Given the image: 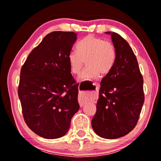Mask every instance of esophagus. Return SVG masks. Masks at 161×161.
I'll list each match as a JSON object with an SVG mask.
<instances>
[{
	"mask_svg": "<svg viewBox=\"0 0 161 161\" xmlns=\"http://www.w3.org/2000/svg\"><path fill=\"white\" fill-rule=\"evenodd\" d=\"M94 85L96 86V90L98 91L99 89H100V86H99V84H97V83H94ZM86 97H78V103L80 104V107H83L86 103Z\"/></svg>",
	"mask_w": 161,
	"mask_h": 161,
	"instance_id": "obj_1",
	"label": "esophagus"
}]
</instances>
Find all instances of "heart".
<instances>
[{
  "mask_svg": "<svg viewBox=\"0 0 161 161\" xmlns=\"http://www.w3.org/2000/svg\"><path fill=\"white\" fill-rule=\"evenodd\" d=\"M68 64L72 74H78L86 61L87 68L78 76V80H94L100 75L108 74L116 60V50L111 42L89 35L80 40L68 55Z\"/></svg>",
  "mask_w": 161,
  "mask_h": 161,
  "instance_id": "1",
  "label": "heart"
}]
</instances>
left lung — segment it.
I'll use <instances>...</instances> for the list:
<instances>
[{
    "instance_id": "left-lung-1",
    "label": "left lung",
    "mask_w": 161,
    "mask_h": 161,
    "mask_svg": "<svg viewBox=\"0 0 161 161\" xmlns=\"http://www.w3.org/2000/svg\"><path fill=\"white\" fill-rule=\"evenodd\" d=\"M111 35L116 60L103 78L92 125L97 135L115 139L128 134L136 127L144 102L143 78L129 44L119 34Z\"/></svg>"
}]
</instances>
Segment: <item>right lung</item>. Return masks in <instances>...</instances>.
Segmentation results:
<instances>
[{
  "label": "right lung",
  "instance_id": "1",
  "mask_svg": "<svg viewBox=\"0 0 161 161\" xmlns=\"http://www.w3.org/2000/svg\"><path fill=\"white\" fill-rule=\"evenodd\" d=\"M76 40L74 32L50 33L22 67L18 96L24 119L34 133L47 139L64 136L80 108L78 86L67 60Z\"/></svg>",
  "mask_w": 161,
  "mask_h": 161
}]
</instances>
